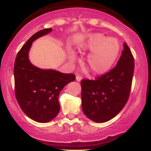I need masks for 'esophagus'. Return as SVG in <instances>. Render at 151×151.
Instances as JSON below:
<instances>
[{"mask_svg": "<svg viewBox=\"0 0 151 151\" xmlns=\"http://www.w3.org/2000/svg\"><path fill=\"white\" fill-rule=\"evenodd\" d=\"M81 79H82V77H80V76H77V77H76V80L77 81H80Z\"/></svg>", "mask_w": 151, "mask_h": 151, "instance_id": "34e87169", "label": "esophagus"}]
</instances>
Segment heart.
Returning a JSON list of instances; mask_svg holds the SVG:
<instances>
[{
	"label": "heart",
	"instance_id": "1",
	"mask_svg": "<svg viewBox=\"0 0 151 151\" xmlns=\"http://www.w3.org/2000/svg\"><path fill=\"white\" fill-rule=\"evenodd\" d=\"M81 53L90 52L86 58V63L93 73H107L116 62L121 51V45L116 37H108L98 32L90 33L86 36L79 46ZM71 63L77 60L74 51L69 52Z\"/></svg>",
	"mask_w": 151,
	"mask_h": 151
}]
</instances>
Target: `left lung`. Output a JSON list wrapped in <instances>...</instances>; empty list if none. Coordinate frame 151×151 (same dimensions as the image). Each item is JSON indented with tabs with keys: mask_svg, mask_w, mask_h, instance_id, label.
Instances as JSON below:
<instances>
[{
	"mask_svg": "<svg viewBox=\"0 0 151 151\" xmlns=\"http://www.w3.org/2000/svg\"><path fill=\"white\" fill-rule=\"evenodd\" d=\"M134 60L124 42L117 65L96 80L81 81V106L91 121L104 123L115 117L129 99L132 83Z\"/></svg>",
	"mask_w": 151,
	"mask_h": 151,
	"instance_id": "1",
	"label": "left lung"
}]
</instances>
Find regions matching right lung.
I'll return each instance as SVG.
<instances>
[{"instance_id": "right-lung-1", "label": "right lung", "mask_w": 151, "mask_h": 151, "mask_svg": "<svg viewBox=\"0 0 151 151\" xmlns=\"http://www.w3.org/2000/svg\"><path fill=\"white\" fill-rule=\"evenodd\" d=\"M52 30L47 28L34 34L18 52L14 65L15 93L18 103L27 116L40 123L49 122L56 117L60 110V91L68 83L75 80L73 74L42 70L29 60L32 42Z\"/></svg>"}]
</instances>
